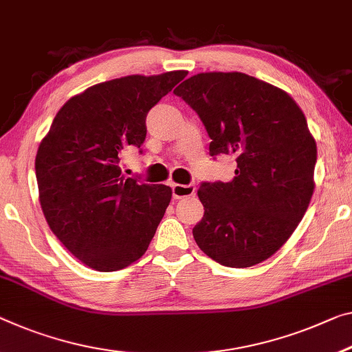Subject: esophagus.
<instances>
[{"instance_id":"34e87169","label":"esophagus","mask_w":352,"mask_h":352,"mask_svg":"<svg viewBox=\"0 0 352 352\" xmlns=\"http://www.w3.org/2000/svg\"><path fill=\"white\" fill-rule=\"evenodd\" d=\"M173 198L175 199H181L186 197H192L195 195V188L193 184H173Z\"/></svg>"}]
</instances>
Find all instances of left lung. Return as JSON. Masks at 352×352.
<instances>
[{
    "mask_svg": "<svg viewBox=\"0 0 352 352\" xmlns=\"http://www.w3.org/2000/svg\"><path fill=\"white\" fill-rule=\"evenodd\" d=\"M175 94L197 111L209 154H234L230 182H203L198 247L226 267H250L282 247L310 204L316 143L285 91L242 72L187 78Z\"/></svg>",
    "mask_w": 352,
    "mask_h": 352,
    "instance_id": "obj_1",
    "label": "left lung"
}]
</instances>
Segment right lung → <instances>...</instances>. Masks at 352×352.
Masks as SVG:
<instances>
[{"instance_id": "1", "label": "right lung", "mask_w": 352, "mask_h": 352, "mask_svg": "<svg viewBox=\"0 0 352 352\" xmlns=\"http://www.w3.org/2000/svg\"><path fill=\"white\" fill-rule=\"evenodd\" d=\"M186 75H129L91 86L61 107L37 149L47 223L91 269L127 267L153 241L171 188L126 177L120 160L127 146L142 148L148 111Z\"/></svg>"}]
</instances>
